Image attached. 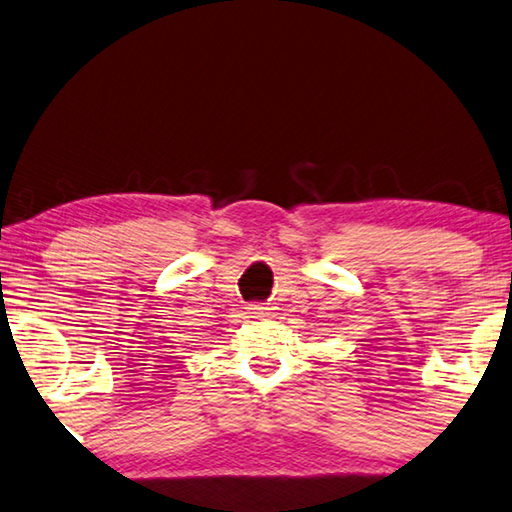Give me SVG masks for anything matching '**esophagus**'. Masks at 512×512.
Here are the masks:
<instances>
[{"label":"esophagus","mask_w":512,"mask_h":512,"mask_svg":"<svg viewBox=\"0 0 512 512\" xmlns=\"http://www.w3.org/2000/svg\"><path fill=\"white\" fill-rule=\"evenodd\" d=\"M246 309H248V314L253 316V318H262V316L268 314V307L264 305V302H250Z\"/></svg>","instance_id":"obj_1"}]
</instances>
